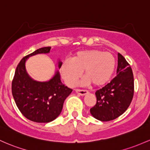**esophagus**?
<instances>
[{"instance_id": "1", "label": "esophagus", "mask_w": 150, "mask_h": 150, "mask_svg": "<svg viewBox=\"0 0 150 150\" xmlns=\"http://www.w3.org/2000/svg\"><path fill=\"white\" fill-rule=\"evenodd\" d=\"M75 91H76V93H78L79 95L82 96H83L86 95V94H88V92L87 91H85V90H79V89H76Z\"/></svg>"}]
</instances>
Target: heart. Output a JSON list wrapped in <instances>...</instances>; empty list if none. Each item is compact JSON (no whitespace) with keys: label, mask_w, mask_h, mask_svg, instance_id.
I'll return each instance as SVG.
<instances>
[{"label":"heart","mask_w":150,"mask_h":150,"mask_svg":"<svg viewBox=\"0 0 150 150\" xmlns=\"http://www.w3.org/2000/svg\"><path fill=\"white\" fill-rule=\"evenodd\" d=\"M115 68V59L111 53L93 49L79 52L71 62H64L60 72L69 86L75 85L82 71L86 77L81 84L86 86L92 83L95 86H101L110 80Z\"/></svg>","instance_id":"b5f03b06"}]
</instances>
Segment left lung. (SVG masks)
I'll return each instance as SVG.
<instances>
[{
    "instance_id": "obj_1",
    "label": "left lung",
    "mask_w": 150,
    "mask_h": 150,
    "mask_svg": "<svg viewBox=\"0 0 150 150\" xmlns=\"http://www.w3.org/2000/svg\"><path fill=\"white\" fill-rule=\"evenodd\" d=\"M117 76L96 92V104L90 109L97 120L107 122L117 118L126 111L134 95V78L132 69L124 57L117 54Z\"/></svg>"
}]
</instances>
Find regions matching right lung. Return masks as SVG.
I'll list each match as a JSON object with an SVG mask.
<instances>
[{
    "instance_id": "right-lung-1",
    "label": "right lung",
    "mask_w": 150,
    "mask_h": 150,
    "mask_svg": "<svg viewBox=\"0 0 150 150\" xmlns=\"http://www.w3.org/2000/svg\"><path fill=\"white\" fill-rule=\"evenodd\" d=\"M51 47L35 50L23 57L18 64L12 82V93L17 106L28 120L36 122H50L61 113L64 102L72 89L65 86L61 81L58 70L47 81L34 80L28 74L25 63L28 58L39 54L50 53ZM60 69L62 62L58 60Z\"/></svg>"
}]
</instances>
